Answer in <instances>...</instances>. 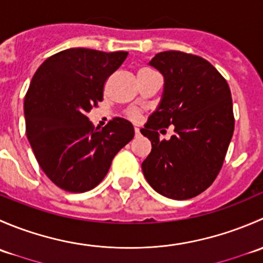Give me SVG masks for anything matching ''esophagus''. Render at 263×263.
Returning <instances> with one entry per match:
<instances>
[{
  "label": "esophagus",
  "mask_w": 263,
  "mask_h": 263,
  "mask_svg": "<svg viewBox=\"0 0 263 263\" xmlns=\"http://www.w3.org/2000/svg\"><path fill=\"white\" fill-rule=\"evenodd\" d=\"M135 135H136V136H139V135H140V128H139V127H135Z\"/></svg>",
  "instance_id": "obj_1"
}]
</instances>
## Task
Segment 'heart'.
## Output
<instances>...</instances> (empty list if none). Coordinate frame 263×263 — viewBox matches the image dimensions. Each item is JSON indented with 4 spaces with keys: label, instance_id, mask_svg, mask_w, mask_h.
Wrapping results in <instances>:
<instances>
[{
    "label": "heart",
    "instance_id": "1",
    "mask_svg": "<svg viewBox=\"0 0 263 263\" xmlns=\"http://www.w3.org/2000/svg\"><path fill=\"white\" fill-rule=\"evenodd\" d=\"M145 72H153V70H150V68H141V70L139 71V73H145ZM129 117H131L132 119H136L139 115H137L136 112H131L129 113Z\"/></svg>",
    "mask_w": 263,
    "mask_h": 263
}]
</instances>
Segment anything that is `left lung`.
<instances>
[{"label": "left lung", "instance_id": "1", "mask_svg": "<svg viewBox=\"0 0 263 263\" xmlns=\"http://www.w3.org/2000/svg\"><path fill=\"white\" fill-rule=\"evenodd\" d=\"M148 65L163 75L164 90L140 129L151 141L142 172L158 193L188 200L213 184L224 163L234 131L229 85L209 61L179 50L158 53ZM171 124L176 135L160 140L157 129Z\"/></svg>", "mask_w": 263, "mask_h": 263}]
</instances>
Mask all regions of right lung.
<instances>
[{
	"label": "right lung",
	"mask_w": 263,
	"mask_h": 263,
	"mask_svg": "<svg viewBox=\"0 0 263 263\" xmlns=\"http://www.w3.org/2000/svg\"><path fill=\"white\" fill-rule=\"evenodd\" d=\"M127 52L70 48L47 58L25 95L26 136L46 176L67 192L99 184L113 158L135 136L124 118L95 129L87 113L103 100L104 82Z\"/></svg>",
	"instance_id": "1"
}]
</instances>
